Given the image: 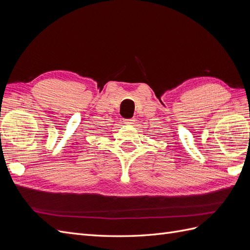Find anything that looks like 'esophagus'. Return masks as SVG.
Here are the masks:
<instances>
[{
    "label": "esophagus",
    "instance_id": "1",
    "mask_svg": "<svg viewBox=\"0 0 250 250\" xmlns=\"http://www.w3.org/2000/svg\"><path fill=\"white\" fill-rule=\"evenodd\" d=\"M134 122V119H124L125 124H132Z\"/></svg>",
    "mask_w": 250,
    "mask_h": 250
}]
</instances>
